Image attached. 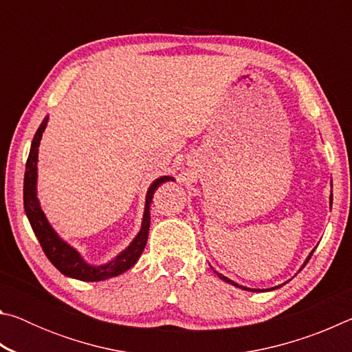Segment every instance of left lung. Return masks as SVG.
I'll use <instances>...</instances> for the list:
<instances>
[{"mask_svg": "<svg viewBox=\"0 0 352 352\" xmlns=\"http://www.w3.org/2000/svg\"><path fill=\"white\" fill-rule=\"evenodd\" d=\"M331 200H332V195H331ZM331 205H332V201H331ZM314 253V252H312ZM312 253L311 254H309V258L306 259V262H305V265L307 264V262H309V259H311L312 258ZM305 265H302V267H305ZM217 276L220 278V279H223V281L225 283H230V284H233V285H236V287H241V289H247V287H242V285H239V284H236L234 281H231V279H228V278H226V276H223V275H220V273H217ZM247 290H252V292H254L253 289H247Z\"/></svg>", "mask_w": 352, "mask_h": 352, "instance_id": "8db88e82", "label": "left lung"}]
</instances>
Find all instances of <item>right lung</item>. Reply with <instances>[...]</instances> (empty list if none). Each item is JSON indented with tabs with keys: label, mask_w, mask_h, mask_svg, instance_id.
I'll return each instance as SVG.
<instances>
[{
	"label": "right lung",
	"mask_w": 352,
	"mask_h": 352,
	"mask_svg": "<svg viewBox=\"0 0 352 352\" xmlns=\"http://www.w3.org/2000/svg\"><path fill=\"white\" fill-rule=\"evenodd\" d=\"M47 118L43 119V122L40 124V127L35 133L31 146V152H29L28 162H26V172H25V186H23V200H25V211L26 216L31 222V226L34 230L35 236L40 242L41 248L46 254V258L51 261V264L56 267L58 272H62L63 275L69 278L80 279V281H104L107 278L118 276L129 270L130 267L135 265V262L142 253V250L146 247L147 236H148V226H151V208L155 189L160 184L169 180H174L172 177H160L158 180H155L151 188L147 190L146 197V210L144 217H142L141 231L138 236L135 237L133 242L124 250V252L118 256L116 259L105 265L93 267L88 265L85 261L82 259V256L76 252L74 248H71L68 243H65L60 237L56 234V231L51 228V225L47 223L43 211L40 210L37 192H35V184H37V163H38V144L43 135V130L46 127Z\"/></svg>",
	"instance_id": "add662e5"
}]
</instances>
